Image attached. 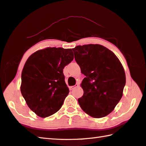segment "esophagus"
Here are the masks:
<instances>
[{"label":"esophagus","mask_w":146,"mask_h":146,"mask_svg":"<svg viewBox=\"0 0 146 146\" xmlns=\"http://www.w3.org/2000/svg\"><path fill=\"white\" fill-rule=\"evenodd\" d=\"M79 86V84H78V83H76V84L74 85V86H72V87H70V89L71 90H73V89H74V88H76V87H78Z\"/></svg>","instance_id":"esophagus-1"}]
</instances>
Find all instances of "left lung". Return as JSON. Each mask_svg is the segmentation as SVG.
I'll use <instances>...</instances> for the list:
<instances>
[{"mask_svg": "<svg viewBox=\"0 0 146 146\" xmlns=\"http://www.w3.org/2000/svg\"><path fill=\"white\" fill-rule=\"evenodd\" d=\"M75 61L85 75L78 99L82 110L94 118L109 115L123 96L126 76L120 61L112 51L98 44L72 48Z\"/></svg>", "mask_w": 146, "mask_h": 146, "instance_id": "left-lung-1", "label": "left lung"}]
</instances>
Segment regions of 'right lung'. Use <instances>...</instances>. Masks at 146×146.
<instances>
[{
    "label": "right lung",
    "instance_id": "right-lung-1",
    "mask_svg": "<svg viewBox=\"0 0 146 146\" xmlns=\"http://www.w3.org/2000/svg\"><path fill=\"white\" fill-rule=\"evenodd\" d=\"M71 48L48 47L34 52L21 73V92L28 106L42 118L58 111L69 93L63 69L73 61Z\"/></svg>",
    "mask_w": 146,
    "mask_h": 146
}]
</instances>
